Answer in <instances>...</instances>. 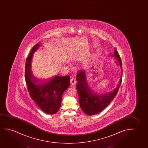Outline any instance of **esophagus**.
<instances>
[{
	"label": "esophagus",
	"mask_w": 148,
	"mask_h": 148,
	"mask_svg": "<svg viewBox=\"0 0 148 148\" xmlns=\"http://www.w3.org/2000/svg\"><path fill=\"white\" fill-rule=\"evenodd\" d=\"M70 83H71V84H72V85H75L76 84V80L75 79H74V78H72L70 80Z\"/></svg>",
	"instance_id": "obj_1"
}]
</instances>
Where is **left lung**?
I'll use <instances>...</instances> for the list:
<instances>
[{"label":"left lung","mask_w":148,"mask_h":148,"mask_svg":"<svg viewBox=\"0 0 148 148\" xmlns=\"http://www.w3.org/2000/svg\"><path fill=\"white\" fill-rule=\"evenodd\" d=\"M114 56L117 58L122 68L121 60L116 49L114 50ZM122 78V76L119 84L114 90L105 94L99 95L92 91L88 86L84 71H78L76 75V89L79 95L80 106L84 113L88 115H93L105 109L117 95L121 83Z\"/></svg>","instance_id":"1"}]
</instances>
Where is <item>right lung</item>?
<instances>
[{
  "label": "right lung",
  "mask_w": 148,
  "mask_h": 148,
  "mask_svg": "<svg viewBox=\"0 0 148 148\" xmlns=\"http://www.w3.org/2000/svg\"><path fill=\"white\" fill-rule=\"evenodd\" d=\"M37 43L33 47L27 58L25 70V79L31 99L43 111L49 114H55L60 108L63 93L70 85V77L55 76L46 81H39L32 75L31 63L33 53L38 49Z\"/></svg>",
  "instance_id": "obj_1"
}]
</instances>
